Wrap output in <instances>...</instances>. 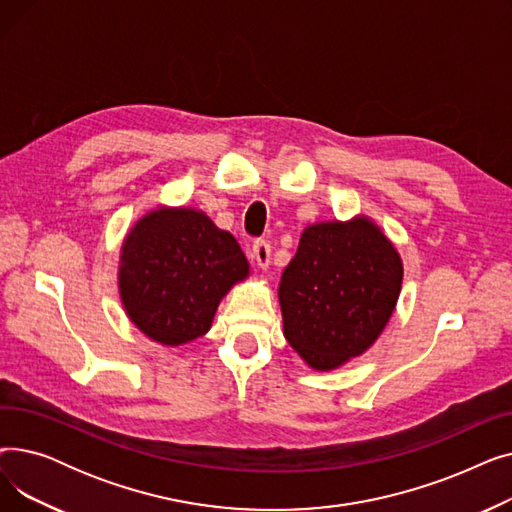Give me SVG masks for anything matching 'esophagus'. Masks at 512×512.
<instances>
[{"label": "esophagus", "instance_id": "1", "mask_svg": "<svg viewBox=\"0 0 512 512\" xmlns=\"http://www.w3.org/2000/svg\"><path fill=\"white\" fill-rule=\"evenodd\" d=\"M253 259L257 261V265L259 267H263V270H265V267L267 265H270V257H272V245H270V242H267V240H263V238H259V240H255L253 242Z\"/></svg>", "mask_w": 512, "mask_h": 512}]
</instances>
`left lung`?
Here are the masks:
<instances>
[{"mask_svg": "<svg viewBox=\"0 0 512 512\" xmlns=\"http://www.w3.org/2000/svg\"><path fill=\"white\" fill-rule=\"evenodd\" d=\"M400 284V257L369 220L309 226L280 280L284 336L313 369H336L382 334Z\"/></svg>", "mask_w": 512, "mask_h": 512, "instance_id": "left-lung-1", "label": "left lung"}]
</instances>
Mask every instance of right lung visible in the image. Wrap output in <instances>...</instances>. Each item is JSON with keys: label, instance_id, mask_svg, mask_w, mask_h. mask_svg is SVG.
<instances>
[{"label": "right lung", "instance_id": "add662e5", "mask_svg": "<svg viewBox=\"0 0 512 512\" xmlns=\"http://www.w3.org/2000/svg\"><path fill=\"white\" fill-rule=\"evenodd\" d=\"M249 274L236 238L195 209H155L124 240L120 294L149 338L178 346L203 336L230 286Z\"/></svg>", "mask_w": 512, "mask_h": 512}]
</instances>
